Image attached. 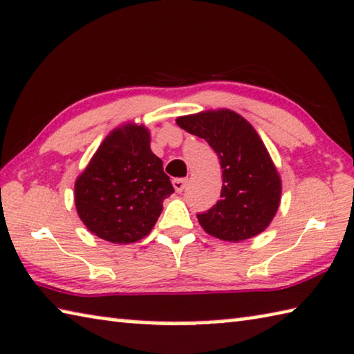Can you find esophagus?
Segmentation results:
<instances>
[{"instance_id": "34e87169", "label": "esophagus", "mask_w": 354, "mask_h": 354, "mask_svg": "<svg viewBox=\"0 0 354 354\" xmlns=\"http://www.w3.org/2000/svg\"><path fill=\"white\" fill-rule=\"evenodd\" d=\"M186 186H187V181L186 179H183V178H178V179H173V187H175V190L178 194H181L184 189H186Z\"/></svg>"}]
</instances>
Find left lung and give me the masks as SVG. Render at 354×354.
<instances>
[{
  "instance_id": "obj_1",
  "label": "left lung",
  "mask_w": 354,
  "mask_h": 354,
  "mask_svg": "<svg viewBox=\"0 0 354 354\" xmlns=\"http://www.w3.org/2000/svg\"><path fill=\"white\" fill-rule=\"evenodd\" d=\"M176 124L205 138L221 159V200L197 216L205 232L230 243L265 232L280 206L282 179L254 126L228 109L179 116Z\"/></svg>"
}]
</instances>
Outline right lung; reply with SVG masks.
I'll return each mask as SVG.
<instances>
[{
  "mask_svg": "<svg viewBox=\"0 0 354 354\" xmlns=\"http://www.w3.org/2000/svg\"><path fill=\"white\" fill-rule=\"evenodd\" d=\"M145 124L124 122L104 138L75 179L77 214L97 238L131 244L148 236L173 194Z\"/></svg>",
  "mask_w": 354,
  "mask_h": 354,
  "instance_id": "add662e5",
  "label": "right lung"
}]
</instances>
